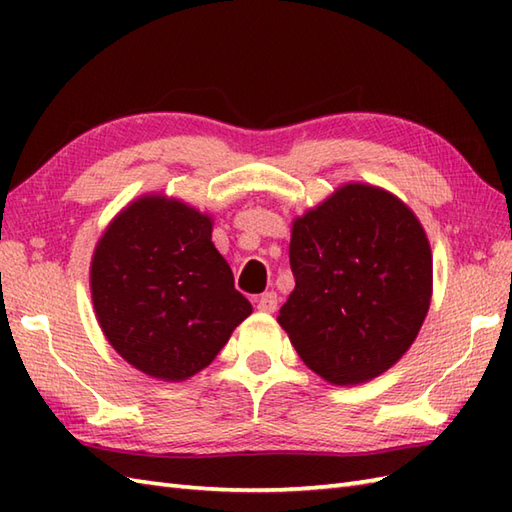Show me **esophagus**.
Instances as JSON below:
<instances>
[{"instance_id": "1", "label": "esophagus", "mask_w": 512, "mask_h": 512, "mask_svg": "<svg viewBox=\"0 0 512 512\" xmlns=\"http://www.w3.org/2000/svg\"><path fill=\"white\" fill-rule=\"evenodd\" d=\"M257 310L275 312L277 310V292H264V295L257 299Z\"/></svg>"}]
</instances>
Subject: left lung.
Wrapping results in <instances>:
<instances>
[{
	"label": "left lung",
	"mask_w": 512,
	"mask_h": 512,
	"mask_svg": "<svg viewBox=\"0 0 512 512\" xmlns=\"http://www.w3.org/2000/svg\"><path fill=\"white\" fill-rule=\"evenodd\" d=\"M295 290L279 325L334 385L383 374L409 350L431 299V248L394 195L345 184L292 224Z\"/></svg>",
	"instance_id": "obj_1"
}]
</instances>
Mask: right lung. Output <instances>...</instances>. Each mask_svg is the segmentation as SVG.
Here are the masks:
<instances>
[{"label": "right lung", "mask_w": 512, "mask_h": 512, "mask_svg": "<svg viewBox=\"0 0 512 512\" xmlns=\"http://www.w3.org/2000/svg\"><path fill=\"white\" fill-rule=\"evenodd\" d=\"M92 301L127 363L176 383L209 365L253 312L211 242V217L158 195L127 206L101 237Z\"/></svg>", "instance_id": "obj_1"}]
</instances>
